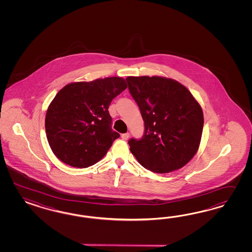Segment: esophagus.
I'll return each mask as SVG.
<instances>
[{
    "mask_svg": "<svg viewBox=\"0 0 252 252\" xmlns=\"http://www.w3.org/2000/svg\"><path fill=\"white\" fill-rule=\"evenodd\" d=\"M121 137H122L124 140H127L128 137H129V133H124V134L121 135Z\"/></svg>",
    "mask_w": 252,
    "mask_h": 252,
    "instance_id": "obj_1",
    "label": "esophagus"
}]
</instances>
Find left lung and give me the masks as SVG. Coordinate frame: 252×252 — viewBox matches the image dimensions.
<instances>
[{"instance_id":"8db88e82","label":"left lung","mask_w":252,"mask_h":252,"mask_svg":"<svg viewBox=\"0 0 252 252\" xmlns=\"http://www.w3.org/2000/svg\"><path fill=\"white\" fill-rule=\"evenodd\" d=\"M130 94L142 115L145 132L131 138L130 152L153 173L185 166L197 153L203 129L198 100L178 81L162 76H127Z\"/></svg>"}]
</instances>
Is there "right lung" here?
I'll return each mask as SVG.
<instances>
[{
    "instance_id": "obj_1",
    "label": "right lung",
    "mask_w": 252,
    "mask_h": 252,
    "mask_svg": "<svg viewBox=\"0 0 252 252\" xmlns=\"http://www.w3.org/2000/svg\"><path fill=\"white\" fill-rule=\"evenodd\" d=\"M127 88L119 76L64 86L48 107L47 139L54 155L70 166L87 168L101 160L120 135L112 129L108 108Z\"/></svg>"
}]
</instances>
